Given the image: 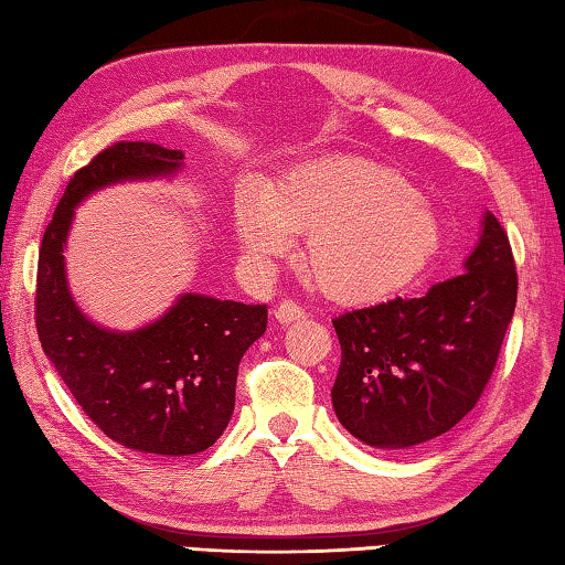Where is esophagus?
I'll return each mask as SVG.
<instances>
[{
	"mask_svg": "<svg viewBox=\"0 0 565 565\" xmlns=\"http://www.w3.org/2000/svg\"><path fill=\"white\" fill-rule=\"evenodd\" d=\"M302 317H305V310L297 302H292V300H285L278 307H275V319H278L280 324H292V322H297V319H302Z\"/></svg>",
	"mask_w": 565,
	"mask_h": 565,
	"instance_id": "obj_1",
	"label": "esophagus"
}]
</instances>
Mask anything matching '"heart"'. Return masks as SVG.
Instances as JSON below:
<instances>
[{
  "label": "heart",
  "mask_w": 565,
  "mask_h": 565,
  "mask_svg": "<svg viewBox=\"0 0 565 565\" xmlns=\"http://www.w3.org/2000/svg\"><path fill=\"white\" fill-rule=\"evenodd\" d=\"M233 228L258 268L290 250L292 233H307V275L342 302H376L406 290L443 241L438 214L408 179L361 157L295 167L265 194L243 189Z\"/></svg>",
  "instance_id": "heart-1"
}]
</instances>
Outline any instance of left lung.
<instances>
[{"label": "left lung", "mask_w": 565, "mask_h": 565, "mask_svg": "<svg viewBox=\"0 0 565 565\" xmlns=\"http://www.w3.org/2000/svg\"><path fill=\"white\" fill-rule=\"evenodd\" d=\"M514 307L512 246L487 211L465 273L423 297H393L332 319L342 347L332 386L339 423L381 450L448 433L492 379Z\"/></svg>", "instance_id": "obj_1"}]
</instances>
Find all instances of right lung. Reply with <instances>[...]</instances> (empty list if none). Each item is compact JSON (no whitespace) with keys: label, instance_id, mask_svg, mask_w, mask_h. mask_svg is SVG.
<instances>
[{"label":"right lung","instance_id":"add662e5","mask_svg":"<svg viewBox=\"0 0 565 565\" xmlns=\"http://www.w3.org/2000/svg\"><path fill=\"white\" fill-rule=\"evenodd\" d=\"M184 152L115 142L71 177L39 250L36 332L73 398L110 440L162 457L204 452L236 406L238 364L268 327V307L186 292L135 332L98 327L73 302L63 265L73 209L103 186L169 177Z\"/></svg>","mask_w":565,"mask_h":565}]
</instances>
